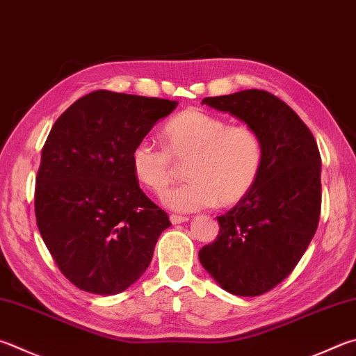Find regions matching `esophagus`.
<instances>
[{"label": "esophagus", "mask_w": 356, "mask_h": 356, "mask_svg": "<svg viewBox=\"0 0 356 356\" xmlns=\"http://www.w3.org/2000/svg\"><path fill=\"white\" fill-rule=\"evenodd\" d=\"M170 221H171L172 224H180V222H186V221H188V218H186V216H179V215H171V216H170Z\"/></svg>", "instance_id": "1"}]
</instances>
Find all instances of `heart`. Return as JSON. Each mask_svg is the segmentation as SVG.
<instances>
[{
  "instance_id": "b5f03b06",
  "label": "heart",
  "mask_w": 356,
  "mask_h": 356,
  "mask_svg": "<svg viewBox=\"0 0 356 356\" xmlns=\"http://www.w3.org/2000/svg\"><path fill=\"white\" fill-rule=\"evenodd\" d=\"M163 147L140 140L132 147L135 179L152 195L163 196L185 163L186 180L170 191L165 204L176 211L234 205L254 188L263 165L260 135L245 124H229L221 116L188 108L161 129Z\"/></svg>"
}]
</instances>
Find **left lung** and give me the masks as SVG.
I'll return each mask as SVG.
<instances>
[{
    "mask_svg": "<svg viewBox=\"0 0 356 356\" xmlns=\"http://www.w3.org/2000/svg\"><path fill=\"white\" fill-rule=\"evenodd\" d=\"M202 102L238 116L260 135L263 165L249 195L218 216V236L199 250V260L229 293L260 296L293 273L318 229V143L299 115L264 90L210 96Z\"/></svg>",
    "mask_w": 356,
    "mask_h": 356,
    "instance_id": "obj_1",
    "label": "left lung"
}]
</instances>
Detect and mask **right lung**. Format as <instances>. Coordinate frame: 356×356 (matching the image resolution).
Segmentation results:
<instances>
[{"mask_svg": "<svg viewBox=\"0 0 356 356\" xmlns=\"http://www.w3.org/2000/svg\"><path fill=\"white\" fill-rule=\"evenodd\" d=\"M177 101L96 90L63 112L44 141L35 219L57 268L76 288L112 296L152 260L166 211L141 191L132 147Z\"/></svg>", "mask_w": 356, "mask_h": 356, "instance_id": "1", "label": "right lung"}]
</instances>
